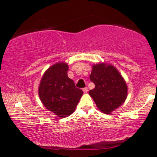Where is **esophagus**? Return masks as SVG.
I'll list each match as a JSON object with an SVG mask.
<instances>
[{
    "instance_id": "obj_1",
    "label": "esophagus",
    "mask_w": 157,
    "mask_h": 157,
    "mask_svg": "<svg viewBox=\"0 0 157 157\" xmlns=\"http://www.w3.org/2000/svg\"><path fill=\"white\" fill-rule=\"evenodd\" d=\"M83 91L84 92V93H87V91H88V88H87V87L83 88Z\"/></svg>"
}]
</instances>
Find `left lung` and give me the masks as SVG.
I'll return each mask as SVG.
<instances>
[{
    "label": "left lung",
    "instance_id": "obj_1",
    "mask_svg": "<svg viewBox=\"0 0 157 157\" xmlns=\"http://www.w3.org/2000/svg\"><path fill=\"white\" fill-rule=\"evenodd\" d=\"M90 80L95 88L89 94L103 113H111L125 101L127 86L114 66L103 63L94 65Z\"/></svg>",
    "mask_w": 157,
    "mask_h": 157
}]
</instances>
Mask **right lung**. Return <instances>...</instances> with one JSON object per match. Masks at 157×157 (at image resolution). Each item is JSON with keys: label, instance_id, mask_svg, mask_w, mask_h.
I'll list each match as a JSON object with an SVG mask.
<instances>
[{"label": "right lung", "instance_id": "obj_1", "mask_svg": "<svg viewBox=\"0 0 157 157\" xmlns=\"http://www.w3.org/2000/svg\"><path fill=\"white\" fill-rule=\"evenodd\" d=\"M68 64L59 62L51 66L43 76L38 94L44 106L61 118L71 114L83 95L67 75Z\"/></svg>", "mask_w": 157, "mask_h": 157}]
</instances>
